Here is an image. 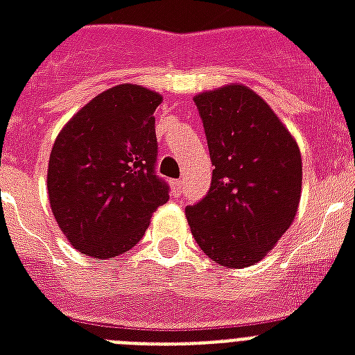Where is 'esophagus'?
I'll list each match as a JSON object with an SVG mask.
<instances>
[{
    "label": "esophagus",
    "instance_id": "obj_1",
    "mask_svg": "<svg viewBox=\"0 0 355 355\" xmlns=\"http://www.w3.org/2000/svg\"><path fill=\"white\" fill-rule=\"evenodd\" d=\"M182 180H180V178H177V180H173V182H171V188H173V193H175V195H177V197H178V195H180V189H182Z\"/></svg>",
    "mask_w": 355,
    "mask_h": 355
}]
</instances>
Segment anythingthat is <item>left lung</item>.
I'll return each mask as SVG.
<instances>
[{
    "label": "left lung",
    "mask_w": 355,
    "mask_h": 355,
    "mask_svg": "<svg viewBox=\"0 0 355 355\" xmlns=\"http://www.w3.org/2000/svg\"><path fill=\"white\" fill-rule=\"evenodd\" d=\"M210 149L211 184L186 206L200 250L228 269L258 263L291 227L302 188V158L267 103L228 85L193 99Z\"/></svg>",
    "instance_id": "1"
}]
</instances>
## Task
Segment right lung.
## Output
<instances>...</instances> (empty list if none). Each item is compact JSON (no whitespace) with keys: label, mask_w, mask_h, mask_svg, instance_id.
<instances>
[{"label":"right lung","mask_w":355,"mask_h":355,"mask_svg":"<svg viewBox=\"0 0 355 355\" xmlns=\"http://www.w3.org/2000/svg\"><path fill=\"white\" fill-rule=\"evenodd\" d=\"M162 96L119 85L94 97L55 139L47 169L53 216L83 254L107 259L144 237L169 199L156 175L155 110Z\"/></svg>","instance_id":"right-lung-1"}]
</instances>
